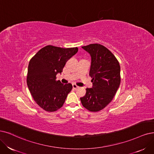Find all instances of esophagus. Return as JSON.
<instances>
[{
  "mask_svg": "<svg viewBox=\"0 0 154 154\" xmlns=\"http://www.w3.org/2000/svg\"><path fill=\"white\" fill-rule=\"evenodd\" d=\"M72 86H73V88L74 89H78V88H79L78 86H77V85H76L75 84H73Z\"/></svg>",
  "mask_w": 154,
  "mask_h": 154,
  "instance_id": "esophagus-1",
  "label": "esophagus"
}]
</instances>
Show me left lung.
<instances>
[{
	"instance_id": "left-lung-1",
	"label": "left lung",
	"mask_w": 154,
	"mask_h": 154,
	"mask_svg": "<svg viewBox=\"0 0 154 154\" xmlns=\"http://www.w3.org/2000/svg\"><path fill=\"white\" fill-rule=\"evenodd\" d=\"M91 57L89 75L92 88L86 89V94L81 98L82 105L91 112H98L109 105L121 83V67L116 56L100 44L82 47Z\"/></svg>"
}]
</instances>
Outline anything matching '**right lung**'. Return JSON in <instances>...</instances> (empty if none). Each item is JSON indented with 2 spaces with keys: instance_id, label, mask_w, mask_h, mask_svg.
Masks as SVG:
<instances>
[{
  "instance_id": "obj_1",
  "label": "right lung",
  "mask_w": 154,
  "mask_h": 154,
  "mask_svg": "<svg viewBox=\"0 0 154 154\" xmlns=\"http://www.w3.org/2000/svg\"><path fill=\"white\" fill-rule=\"evenodd\" d=\"M77 51V48H61L48 45L30 60L27 86L34 101L44 110L55 112L64 104L72 85L56 81V75L63 72L66 61Z\"/></svg>"
}]
</instances>
